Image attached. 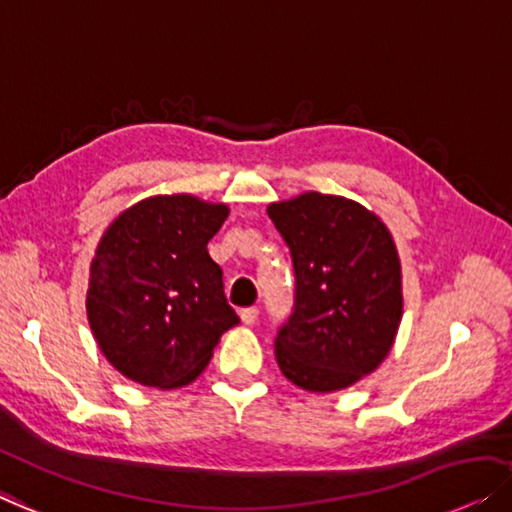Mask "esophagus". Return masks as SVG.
<instances>
[{
	"mask_svg": "<svg viewBox=\"0 0 512 512\" xmlns=\"http://www.w3.org/2000/svg\"><path fill=\"white\" fill-rule=\"evenodd\" d=\"M240 318L244 325H254L258 321V309L256 307H244L240 309Z\"/></svg>",
	"mask_w": 512,
	"mask_h": 512,
	"instance_id": "esophagus-1",
	"label": "esophagus"
}]
</instances>
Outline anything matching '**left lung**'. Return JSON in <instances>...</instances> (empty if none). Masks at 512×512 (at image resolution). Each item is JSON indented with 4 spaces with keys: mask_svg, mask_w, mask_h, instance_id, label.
Returning a JSON list of instances; mask_svg holds the SVG:
<instances>
[{
    "mask_svg": "<svg viewBox=\"0 0 512 512\" xmlns=\"http://www.w3.org/2000/svg\"><path fill=\"white\" fill-rule=\"evenodd\" d=\"M291 251L295 293L274 339L281 374L309 392L372 374L402 321V268L383 221L360 203L309 191L268 207Z\"/></svg>",
    "mask_w": 512,
    "mask_h": 512,
    "instance_id": "obj_1",
    "label": "left lung"
}]
</instances>
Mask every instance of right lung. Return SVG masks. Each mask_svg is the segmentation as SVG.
I'll return each instance as SVG.
<instances>
[{
	"mask_svg": "<svg viewBox=\"0 0 512 512\" xmlns=\"http://www.w3.org/2000/svg\"><path fill=\"white\" fill-rule=\"evenodd\" d=\"M228 217L221 203L154 196L117 217L96 249L87 318L96 344L127 379L173 390L196 379L240 321L207 254Z\"/></svg>",
	"mask_w": 512,
	"mask_h": 512,
	"instance_id": "add662e5",
	"label": "right lung"
}]
</instances>
